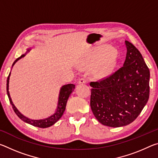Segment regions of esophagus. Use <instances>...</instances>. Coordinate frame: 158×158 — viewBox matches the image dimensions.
Wrapping results in <instances>:
<instances>
[{"instance_id":"34e87169","label":"esophagus","mask_w":158,"mask_h":158,"mask_svg":"<svg viewBox=\"0 0 158 158\" xmlns=\"http://www.w3.org/2000/svg\"><path fill=\"white\" fill-rule=\"evenodd\" d=\"M86 79L85 78H81L79 80V84H85L86 83Z\"/></svg>"}]
</instances>
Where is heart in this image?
Returning <instances> with one entry per match:
<instances>
[{"label": "heart", "instance_id": "b5f03b06", "mask_svg": "<svg viewBox=\"0 0 158 158\" xmlns=\"http://www.w3.org/2000/svg\"><path fill=\"white\" fill-rule=\"evenodd\" d=\"M118 53L111 46H105L88 56L87 62L90 64L96 63L100 73H105L113 68L116 64Z\"/></svg>", "mask_w": 158, "mask_h": 158}]
</instances>
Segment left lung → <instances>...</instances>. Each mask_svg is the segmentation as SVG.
<instances>
[{
  "instance_id": "obj_1",
  "label": "left lung",
  "mask_w": 158,
  "mask_h": 158,
  "mask_svg": "<svg viewBox=\"0 0 158 158\" xmlns=\"http://www.w3.org/2000/svg\"><path fill=\"white\" fill-rule=\"evenodd\" d=\"M123 66L110 75L92 81L90 107L104 125L118 127L137 118L149 98L150 71L137 48L125 40Z\"/></svg>"
}]
</instances>
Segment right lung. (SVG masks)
I'll return each mask as SVG.
<instances>
[{
  "label": "right lung",
  "instance_id": "add662e5",
  "mask_svg": "<svg viewBox=\"0 0 158 158\" xmlns=\"http://www.w3.org/2000/svg\"><path fill=\"white\" fill-rule=\"evenodd\" d=\"M31 50V49H28L27 52H26L24 54H22L20 57H19L15 60V62L13 63L12 65V68H13L15 64L17 62V61L21 59V58L24 57L27 54V53L29 51ZM11 73H10L9 76L7 77V96H8L10 102L11 104V105L13 108V110L15 112V114L17 115V116L21 120H22L23 121H24L26 123H28L31 125H33L35 127H38L41 128H46L52 126L53 124H55L58 120H59L61 116H63L64 111L65 110V106L67 102L69 96H70L71 93L74 91V89H75V85L73 84H69L67 85H64L63 86H61L59 92V95H58V100L57 104V108L56 109L55 113L52 114V116L47 118L40 119V120H32L26 117L25 116L21 113V112L18 110L17 107L15 106L14 104L12 102V100L10 97V92H9V81H10V77Z\"/></svg>",
  "mask_w": 158,
  "mask_h": 158
}]
</instances>
